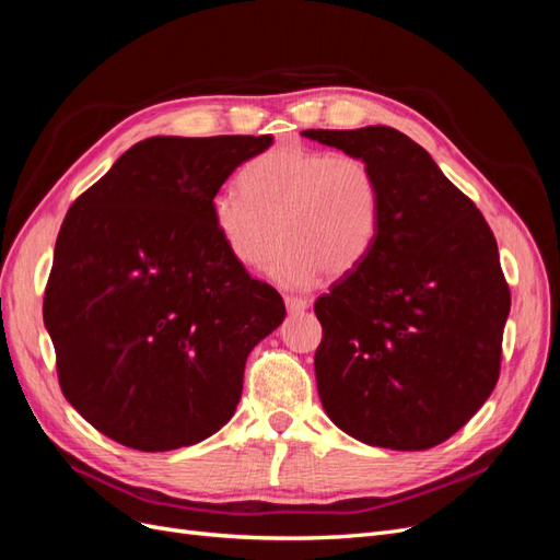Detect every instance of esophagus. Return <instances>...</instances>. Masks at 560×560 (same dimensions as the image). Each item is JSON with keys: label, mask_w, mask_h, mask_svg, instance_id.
I'll list each match as a JSON object with an SVG mask.
<instances>
[{"label": "esophagus", "mask_w": 560, "mask_h": 560, "mask_svg": "<svg viewBox=\"0 0 560 560\" xmlns=\"http://www.w3.org/2000/svg\"><path fill=\"white\" fill-rule=\"evenodd\" d=\"M284 306H287V311L294 315V313L306 311L311 306V301L308 299H301V296H287L284 299Z\"/></svg>", "instance_id": "1"}]
</instances>
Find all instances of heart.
<instances>
[{"mask_svg":"<svg viewBox=\"0 0 560 560\" xmlns=\"http://www.w3.org/2000/svg\"><path fill=\"white\" fill-rule=\"evenodd\" d=\"M241 186L212 196L214 226L231 257L252 270L270 261L282 238L273 276L287 287L350 276L378 241L383 184L360 156L287 142L252 159Z\"/></svg>","mask_w":560,"mask_h":560,"instance_id":"b5f03b06","label":"heart"}]
</instances>
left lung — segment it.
I'll list each match as a JSON object with an SVG mask.
<instances>
[{"label":"left lung","instance_id":"1","mask_svg":"<svg viewBox=\"0 0 560 560\" xmlns=\"http://www.w3.org/2000/svg\"><path fill=\"white\" fill-rule=\"evenodd\" d=\"M376 167L383 224L364 264L315 301L317 393L369 446L446 442L493 393L512 296L483 214L404 132L303 130Z\"/></svg>","mask_w":560,"mask_h":560}]
</instances>
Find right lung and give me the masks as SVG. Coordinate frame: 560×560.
<instances>
[{"label":"right lung","mask_w":560,"mask_h":560,"mask_svg":"<svg viewBox=\"0 0 560 560\" xmlns=\"http://www.w3.org/2000/svg\"><path fill=\"white\" fill-rule=\"evenodd\" d=\"M273 135L149 138L83 191L60 226L44 292L65 399L135 451L191 446L231 420L252 348L284 319L210 202Z\"/></svg>","instance_id":"1"}]
</instances>
